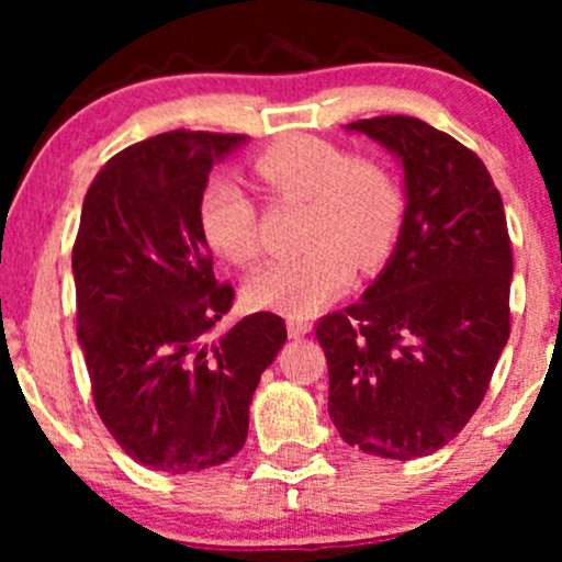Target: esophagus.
<instances>
[{
	"label": "esophagus",
	"mask_w": 562,
	"mask_h": 562,
	"mask_svg": "<svg viewBox=\"0 0 562 562\" xmlns=\"http://www.w3.org/2000/svg\"><path fill=\"white\" fill-rule=\"evenodd\" d=\"M310 328H313V323L310 321H302V317H288V334H291L293 339L310 334Z\"/></svg>",
	"instance_id": "obj_1"
}]
</instances>
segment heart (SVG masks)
<instances>
[{
	"instance_id": "1",
	"label": "heart",
	"mask_w": 562,
	"mask_h": 562,
	"mask_svg": "<svg viewBox=\"0 0 562 562\" xmlns=\"http://www.w3.org/2000/svg\"><path fill=\"white\" fill-rule=\"evenodd\" d=\"M252 171L271 192L307 198L299 234L304 247L249 277L255 307L310 317L350 285L356 266L372 271L389 258L400 236L402 195L375 157L350 155L317 135H285L252 157ZM198 225L206 245L231 263L258 258V209L234 176H209Z\"/></svg>"
}]
</instances>
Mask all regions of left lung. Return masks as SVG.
<instances>
[{"label": "left lung", "mask_w": 562, "mask_h": 562, "mask_svg": "<svg viewBox=\"0 0 562 562\" xmlns=\"http://www.w3.org/2000/svg\"><path fill=\"white\" fill-rule=\"evenodd\" d=\"M348 130L400 157L407 209L361 302L317 321L328 416L364 454L427 457L479 411L512 334L503 198L473 149L422 119L372 116Z\"/></svg>", "instance_id": "8db88e82"}]
</instances>
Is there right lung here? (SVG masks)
I'll use <instances>...</instances> for the list:
<instances>
[{
  "mask_svg": "<svg viewBox=\"0 0 562 562\" xmlns=\"http://www.w3.org/2000/svg\"><path fill=\"white\" fill-rule=\"evenodd\" d=\"M241 140L155 135L113 155L83 198L72 277L94 407L124 454L162 473L239 454L260 372L288 339L274 313L214 331L236 293L214 277L198 198Z\"/></svg>",
  "mask_w": 562,
  "mask_h": 562,
  "instance_id": "right-lung-1",
  "label": "right lung"
}]
</instances>
